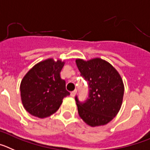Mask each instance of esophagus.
<instances>
[{
	"label": "esophagus",
	"mask_w": 150,
	"mask_h": 150,
	"mask_svg": "<svg viewBox=\"0 0 150 150\" xmlns=\"http://www.w3.org/2000/svg\"><path fill=\"white\" fill-rule=\"evenodd\" d=\"M76 93H77V90H74V91L71 92V93H70V95H71V96H72V97H74Z\"/></svg>",
	"instance_id": "34e87169"
}]
</instances>
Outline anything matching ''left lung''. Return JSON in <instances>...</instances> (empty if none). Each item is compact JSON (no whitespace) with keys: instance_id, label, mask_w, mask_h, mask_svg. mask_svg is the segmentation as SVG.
<instances>
[{"instance_id":"1","label":"left lung","mask_w":150,"mask_h":150,"mask_svg":"<svg viewBox=\"0 0 150 150\" xmlns=\"http://www.w3.org/2000/svg\"><path fill=\"white\" fill-rule=\"evenodd\" d=\"M81 76L87 81L89 95L80 102L75 96L78 114L92 127L108 123L121 108L124 85L121 76L108 62L100 58L84 61L77 59Z\"/></svg>"}]
</instances>
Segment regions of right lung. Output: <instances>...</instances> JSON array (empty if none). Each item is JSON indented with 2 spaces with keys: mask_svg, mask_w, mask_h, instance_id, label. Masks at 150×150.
<instances>
[{
  "mask_svg": "<svg viewBox=\"0 0 150 150\" xmlns=\"http://www.w3.org/2000/svg\"><path fill=\"white\" fill-rule=\"evenodd\" d=\"M64 62L47 59L36 64L23 78L21 98L25 110L34 117L45 118L58 110L63 98L69 96L60 73Z\"/></svg>",
  "mask_w": 150,
  "mask_h": 150,
  "instance_id": "right-lung-1",
  "label": "right lung"
}]
</instances>
